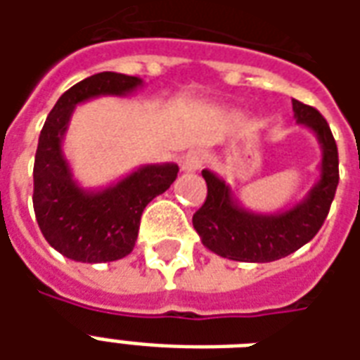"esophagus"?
Listing matches in <instances>:
<instances>
[{
  "mask_svg": "<svg viewBox=\"0 0 360 360\" xmlns=\"http://www.w3.org/2000/svg\"><path fill=\"white\" fill-rule=\"evenodd\" d=\"M206 162V154L202 150H188L185 156L181 158V167L183 172H198Z\"/></svg>",
  "mask_w": 360,
  "mask_h": 360,
  "instance_id": "34e87169",
  "label": "esophagus"
}]
</instances>
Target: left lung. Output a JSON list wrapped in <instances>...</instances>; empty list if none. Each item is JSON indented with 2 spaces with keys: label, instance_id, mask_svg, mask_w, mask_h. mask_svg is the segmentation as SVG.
I'll return each mask as SVG.
<instances>
[{
  "label": "left lung",
  "instance_id": "8db88e82",
  "mask_svg": "<svg viewBox=\"0 0 360 360\" xmlns=\"http://www.w3.org/2000/svg\"><path fill=\"white\" fill-rule=\"evenodd\" d=\"M293 111L297 121L310 127L322 144V177L304 202L278 216H257L239 208L231 200L226 183L204 169L208 195L195 212L193 226L202 237L204 247L219 257L239 262L279 260L307 245L328 218L340 183L338 144L316 108L293 100Z\"/></svg>",
  "mask_w": 360,
  "mask_h": 360
}]
</instances>
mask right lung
Here are the masks:
<instances>
[{
  "label": "right lung",
  "instance_id": "obj_1",
  "mask_svg": "<svg viewBox=\"0 0 360 360\" xmlns=\"http://www.w3.org/2000/svg\"><path fill=\"white\" fill-rule=\"evenodd\" d=\"M141 79L121 73H98L63 92L46 119L34 158L36 221L46 241L77 262H111L134 247L146 204L165 193L177 179L175 164L146 165L100 193H84L75 185L61 139L77 103L102 94H127Z\"/></svg>",
  "mask_w": 360,
  "mask_h": 360
}]
</instances>
